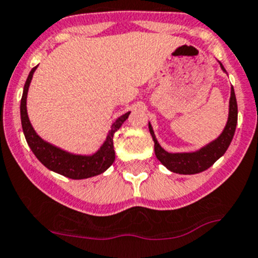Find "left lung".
<instances>
[{"instance_id":"8db88e82","label":"left lung","mask_w":258,"mask_h":258,"mask_svg":"<svg viewBox=\"0 0 258 258\" xmlns=\"http://www.w3.org/2000/svg\"><path fill=\"white\" fill-rule=\"evenodd\" d=\"M222 71H225L221 64ZM238 122V105H236V97L234 89L231 87L230 106H229V119L225 126V130L219 138L208 144L207 146L202 148L201 150L194 153H168L164 149L155 139L154 131L149 124V131L154 140V152L157 155L158 161L161 162L164 167L172 171V172L181 173V175H194L210 168L220 157L225 154L231 140H233L234 132L236 128Z\"/></svg>"}]
</instances>
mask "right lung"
Instances as JSON below:
<instances>
[{"label": "right lung", "instance_id": "add662e5", "mask_svg": "<svg viewBox=\"0 0 258 258\" xmlns=\"http://www.w3.org/2000/svg\"><path fill=\"white\" fill-rule=\"evenodd\" d=\"M37 67H34L28 76L24 85V91H23L22 103H20V117H22V127L24 132L25 140L28 145L34 153L41 163L48 169L54 172L60 173L66 177L73 178V180H81V178H89L92 176L100 175L105 169L112 166L115 159L114 145H113V136L115 132L119 130L124 120L128 118L130 112L118 118L113 123L112 130L109 131L106 136L105 143L97 150L94 155H74L71 153H67L64 150L59 149L56 146L46 143L39 138L36 131L32 127L29 118L27 114V94L28 87L31 83L33 73Z\"/></svg>", "mask_w": 258, "mask_h": 258}]
</instances>
